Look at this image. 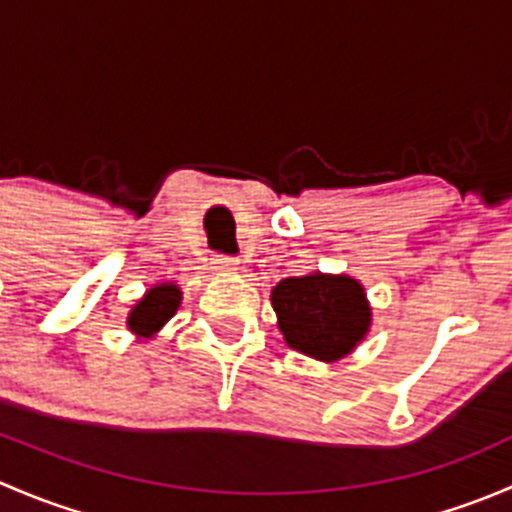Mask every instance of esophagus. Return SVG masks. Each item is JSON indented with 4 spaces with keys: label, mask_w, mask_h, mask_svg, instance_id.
I'll use <instances>...</instances> for the list:
<instances>
[{
    "label": "esophagus",
    "mask_w": 512,
    "mask_h": 512,
    "mask_svg": "<svg viewBox=\"0 0 512 512\" xmlns=\"http://www.w3.org/2000/svg\"><path fill=\"white\" fill-rule=\"evenodd\" d=\"M213 267L218 272H235V270H240V260H237V257H230V255H215Z\"/></svg>",
    "instance_id": "1"
}]
</instances>
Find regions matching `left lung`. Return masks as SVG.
Segmentation results:
<instances>
[{"mask_svg":"<svg viewBox=\"0 0 512 512\" xmlns=\"http://www.w3.org/2000/svg\"><path fill=\"white\" fill-rule=\"evenodd\" d=\"M277 327L287 347L319 361H337L366 337L371 307L359 282L347 275L287 277L272 289Z\"/></svg>","mask_w":512,"mask_h":512,"instance_id":"1","label":"left lung"}]
</instances>
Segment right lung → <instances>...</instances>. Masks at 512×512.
<instances>
[{
  "mask_svg": "<svg viewBox=\"0 0 512 512\" xmlns=\"http://www.w3.org/2000/svg\"><path fill=\"white\" fill-rule=\"evenodd\" d=\"M180 299H183V292H180L178 285L165 282V285L151 287L128 314V329L138 337H153L178 312Z\"/></svg>",
  "mask_w": 512,
  "mask_h": 512,
  "instance_id": "add662e5",
  "label": "right lung"
}]
</instances>
